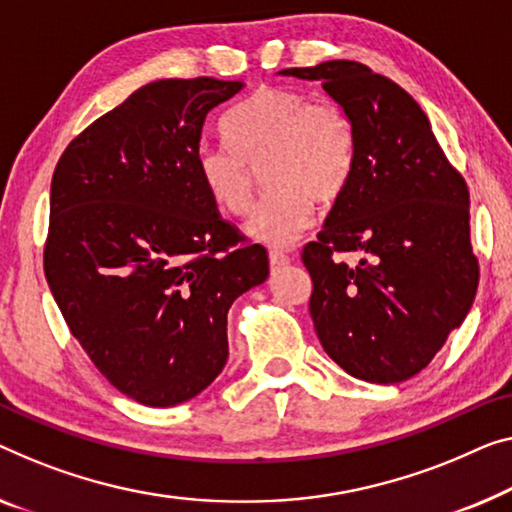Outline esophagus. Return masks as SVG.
I'll return each instance as SVG.
<instances>
[{
	"mask_svg": "<svg viewBox=\"0 0 512 512\" xmlns=\"http://www.w3.org/2000/svg\"><path fill=\"white\" fill-rule=\"evenodd\" d=\"M269 264H271V269H273V271H278L280 266L289 264V255L280 253V250H271V253H269Z\"/></svg>",
	"mask_w": 512,
	"mask_h": 512,
	"instance_id": "34e87169",
	"label": "esophagus"
}]
</instances>
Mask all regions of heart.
<instances>
[{"instance_id": "obj_1", "label": "heart", "mask_w": 512, "mask_h": 512, "mask_svg": "<svg viewBox=\"0 0 512 512\" xmlns=\"http://www.w3.org/2000/svg\"><path fill=\"white\" fill-rule=\"evenodd\" d=\"M227 142L197 147L195 170L209 200L230 216L250 209L255 170L271 186L246 225L255 241L285 248L312 225L315 202L333 204L354 170V133L326 96L264 87L223 121Z\"/></svg>"}]
</instances>
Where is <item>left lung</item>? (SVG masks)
Here are the masks:
<instances>
[{
    "label": "left lung",
    "mask_w": 512,
    "mask_h": 512,
    "mask_svg": "<svg viewBox=\"0 0 512 512\" xmlns=\"http://www.w3.org/2000/svg\"><path fill=\"white\" fill-rule=\"evenodd\" d=\"M280 75L319 80L354 133V170L301 259L324 352L370 384L421 372L474 303L469 190L430 121L393 80L335 59ZM362 259L347 265L342 254Z\"/></svg>",
    "instance_id": "left-lung-1"
}]
</instances>
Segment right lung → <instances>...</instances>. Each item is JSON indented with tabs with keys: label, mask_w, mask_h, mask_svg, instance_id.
Wrapping results in <instances>:
<instances>
[{
	"label": "right lung",
	"mask_w": 512,
	"mask_h": 512,
	"mask_svg": "<svg viewBox=\"0 0 512 512\" xmlns=\"http://www.w3.org/2000/svg\"><path fill=\"white\" fill-rule=\"evenodd\" d=\"M239 80H156L68 144L43 269L73 338L147 407L202 393L227 363V310L269 255L220 218L195 170L207 114Z\"/></svg>",
	"instance_id": "add662e5"
}]
</instances>
